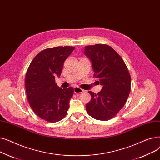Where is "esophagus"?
Masks as SVG:
<instances>
[{
  "label": "esophagus",
  "instance_id": "esophagus-1",
  "mask_svg": "<svg viewBox=\"0 0 160 160\" xmlns=\"http://www.w3.org/2000/svg\"><path fill=\"white\" fill-rule=\"evenodd\" d=\"M83 91H84V90H83L82 89L80 88L79 87H74V93H83Z\"/></svg>",
  "mask_w": 160,
  "mask_h": 160
}]
</instances>
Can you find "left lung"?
<instances>
[{"label":"left lung","instance_id":"obj_1","mask_svg":"<svg viewBox=\"0 0 160 160\" xmlns=\"http://www.w3.org/2000/svg\"><path fill=\"white\" fill-rule=\"evenodd\" d=\"M84 53L91 62L93 76L102 89L91 96L86 108L88 114L100 121L112 119L124 106L131 88V77L127 65L115 50L105 44L85 47Z\"/></svg>","mask_w":160,"mask_h":160}]
</instances>
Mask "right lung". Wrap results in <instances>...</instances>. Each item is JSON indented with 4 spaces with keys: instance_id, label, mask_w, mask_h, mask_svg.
<instances>
[{
    "instance_id": "obj_1",
    "label": "right lung",
    "mask_w": 160,
    "mask_h": 160,
    "mask_svg": "<svg viewBox=\"0 0 160 160\" xmlns=\"http://www.w3.org/2000/svg\"><path fill=\"white\" fill-rule=\"evenodd\" d=\"M72 47H57L42 50L33 59L25 77L28 102L39 117L56 122L63 119L73 95L72 87L62 89L55 82L60 77L63 63L73 51Z\"/></svg>"
}]
</instances>
